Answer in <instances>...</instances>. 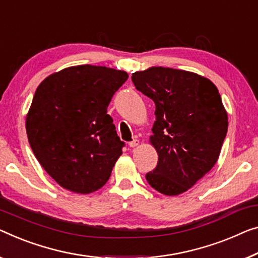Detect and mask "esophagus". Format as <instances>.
I'll use <instances>...</instances> for the list:
<instances>
[{"instance_id":"esophagus-1","label":"esophagus","mask_w":258,"mask_h":258,"mask_svg":"<svg viewBox=\"0 0 258 258\" xmlns=\"http://www.w3.org/2000/svg\"><path fill=\"white\" fill-rule=\"evenodd\" d=\"M138 145H139V140H138V139H134L133 141H131L130 144H128V146H130L131 148H136Z\"/></svg>"}]
</instances>
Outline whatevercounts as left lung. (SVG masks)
Wrapping results in <instances>:
<instances>
[{"label":"left lung","instance_id":"obj_1","mask_svg":"<svg viewBox=\"0 0 258 258\" xmlns=\"http://www.w3.org/2000/svg\"><path fill=\"white\" fill-rule=\"evenodd\" d=\"M134 86L155 103L151 144L159 161L147 172L160 194H183L217 163L228 117L218 88L196 73L151 67L132 74Z\"/></svg>","mask_w":258,"mask_h":258}]
</instances>
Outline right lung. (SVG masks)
<instances>
[{
  "instance_id": "add662e5",
  "label": "right lung",
  "mask_w": 258,
  "mask_h": 258,
  "mask_svg": "<svg viewBox=\"0 0 258 258\" xmlns=\"http://www.w3.org/2000/svg\"><path fill=\"white\" fill-rule=\"evenodd\" d=\"M127 79L126 72L81 64L53 73L38 86L26 114L29 144L63 189L87 195L109 179L125 144L107 106Z\"/></svg>"
}]
</instances>
